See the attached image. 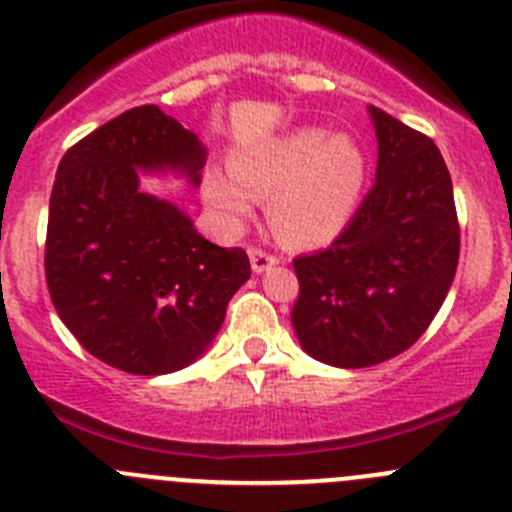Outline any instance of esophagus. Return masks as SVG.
Instances as JSON below:
<instances>
[{"instance_id": "obj_1", "label": "esophagus", "mask_w": 512, "mask_h": 512, "mask_svg": "<svg viewBox=\"0 0 512 512\" xmlns=\"http://www.w3.org/2000/svg\"><path fill=\"white\" fill-rule=\"evenodd\" d=\"M248 256H251V269L256 271V274H261V271H266V269H271V266L279 264L277 256H271V253L261 251V248H251V251H248Z\"/></svg>"}]
</instances>
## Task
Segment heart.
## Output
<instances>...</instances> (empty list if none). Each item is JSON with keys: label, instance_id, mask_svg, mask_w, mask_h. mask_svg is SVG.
Returning a JSON list of instances; mask_svg holds the SVG:
<instances>
[{"label": "heart", "instance_id": "b5f03b06", "mask_svg": "<svg viewBox=\"0 0 512 512\" xmlns=\"http://www.w3.org/2000/svg\"><path fill=\"white\" fill-rule=\"evenodd\" d=\"M230 176L207 174L205 200L228 228L266 202L271 233L292 248L328 246L346 230L366 182V156L351 135L300 128L235 153Z\"/></svg>", "mask_w": 512, "mask_h": 512}]
</instances>
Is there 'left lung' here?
I'll use <instances>...</instances> for the list:
<instances>
[{
  "instance_id": "left-lung-1",
  "label": "left lung",
  "mask_w": 512,
  "mask_h": 512,
  "mask_svg": "<svg viewBox=\"0 0 512 512\" xmlns=\"http://www.w3.org/2000/svg\"><path fill=\"white\" fill-rule=\"evenodd\" d=\"M377 179L325 251L295 259L297 341L312 359L364 369L408 351L436 318L459 264L454 187L428 135L369 107Z\"/></svg>"
}]
</instances>
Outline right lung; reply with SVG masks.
Segmentation results:
<instances>
[{
  "instance_id": "obj_1",
  "label": "right lung",
  "mask_w": 512,
  "mask_h": 512,
  "mask_svg": "<svg viewBox=\"0 0 512 512\" xmlns=\"http://www.w3.org/2000/svg\"><path fill=\"white\" fill-rule=\"evenodd\" d=\"M205 158L192 130L143 104L58 164L45 282L76 341L120 372L156 377L200 359L251 277L243 248L215 246L174 202L140 189V171H171L197 187Z\"/></svg>"
}]
</instances>
